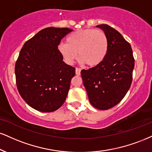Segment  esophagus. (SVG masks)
Listing matches in <instances>:
<instances>
[{"mask_svg":"<svg viewBox=\"0 0 152 152\" xmlns=\"http://www.w3.org/2000/svg\"><path fill=\"white\" fill-rule=\"evenodd\" d=\"M81 69L80 68H76V74L78 75V76L81 75Z\"/></svg>","mask_w":152,"mask_h":152,"instance_id":"34e87169","label":"esophagus"}]
</instances>
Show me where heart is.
<instances>
[{"instance_id":"1","label":"heart","mask_w":152,"mask_h":152,"mask_svg":"<svg viewBox=\"0 0 152 152\" xmlns=\"http://www.w3.org/2000/svg\"><path fill=\"white\" fill-rule=\"evenodd\" d=\"M108 47V39L105 32L89 28L71 33L67 37L66 43L58 45V50L68 64H74L78 53L81 63L94 67L105 59Z\"/></svg>"}]
</instances>
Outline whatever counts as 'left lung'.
Instances as JSON below:
<instances>
[{"mask_svg":"<svg viewBox=\"0 0 152 152\" xmlns=\"http://www.w3.org/2000/svg\"><path fill=\"white\" fill-rule=\"evenodd\" d=\"M108 39V52L101 64L81 74L89 101L98 110H108L125 96L132 81V49L122 34L107 25H98Z\"/></svg>","mask_w":152,"mask_h":152,"instance_id":"left-lung-1","label":"left lung"}]
</instances>
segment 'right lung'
Instances as JSON below:
<instances>
[{
    "instance_id": "add662e5",
    "label": "right lung",
    "mask_w": 152,
    "mask_h": 152,
    "mask_svg": "<svg viewBox=\"0 0 152 152\" xmlns=\"http://www.w3.org/2000/svg\"><path fill=\"white\" fill-rule=\"evenodd\" d=\"M72 30L47 27L24 44L15 66L16 85L32 108L54 112L65 102L75 68L63 61L58 46Z\"/></svg>"
}]
</instances>
